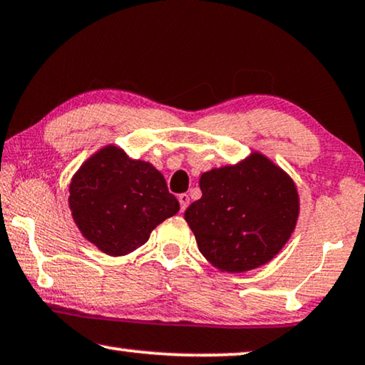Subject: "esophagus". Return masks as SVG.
<instances>
[{
  "label": "esophagus",
  "instance_id": "1",
  "mask_svg": "<svg viewBox=\"0 0 365 365\" xmlns=\"http://www.w3.org/2000/svg\"><path fill=\"white\" fill-rule=\"evenodd\" d=\"M178 202H180V210H182V212H185V210H187V207L190 205V197L187 193L178 195Z\"/></svg>",
  "mask_w": 365,
  "mask_h": 365
}]
</instances>
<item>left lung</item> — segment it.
Instances as JSON below:
<instances>
[{
    "mask_svg": "<svg viewBox=\"0 0 365 365\" xmlns=\"http://www.w3.org/2000/svg\"><path fill=\"white\" fill-rule=\"evenodd\" d=\"M202 198L185 210L200 253L215 268L243 273L273 259L294 232L296 185L261 153L200 178Z\"/></svg>",
    "mask_w": 365,
    "mask_h": 365,
    "instance_id": "1",
    "label": "left lung"
}]
</instances>
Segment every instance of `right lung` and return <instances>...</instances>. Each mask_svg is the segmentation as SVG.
<instances>
[{
  "instance_id": "obj_1",
  "label": "right lung",
  "mask_w": 365,
  "mask_h": 365,
  "mask_svg": "<svg viewBox=\"0 0 365 365\" xmlns=\"http://www.w3.org/2000/svg\"><path fill=\"white\" fill-rule=\"evenodd\" d=\"M69 207L81 233L110 256L147 243L152 230L180 210L155 167L132 160L114 145L79 168L69 187Z\"/></svg>"
}]
</instances>
